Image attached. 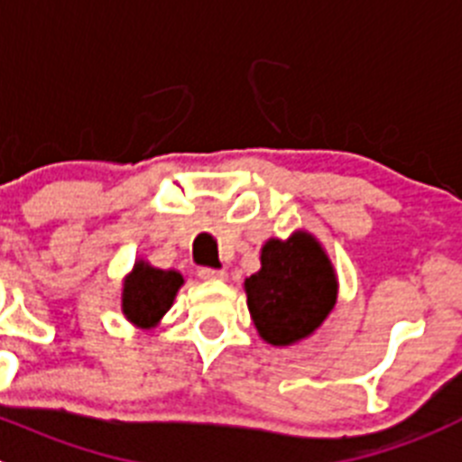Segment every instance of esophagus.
<instances>
[{"label":"esophagus","mask_w":462,"mask_h":462,"mask_svg":"<svg viewBox=\"0 0 462 462\" xmlns=\"http://www.w3.org/2000/svg\"><path fill=\"white\" fill-rule=\"evenodd\" d=\"M198 276H200L202 281H226L227 272H226V269H209V267H202L200 272H198Z\"/></svg>","instance_id":"obj_1"}]
</instances>
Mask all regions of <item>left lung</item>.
Wrapping results in <instances>:
<instances>
[{
    "label": "left lung",
    "instance_id": "obj_1",
    "mask_svg": "<svg viewBox=\"0 0 462 462\" xmlns=\"http://www.w3.org/2000/svg\"><path fill=\"white\" fill-rule=\"evenodd\" d=\"M248 310L262 340L288 347L322 327L338 299V276L310 232L269 239L260 251V272L244 281Z\"/></svg>",
    "mask_w": 462,
    "mask_h": 462
}]
</instances>
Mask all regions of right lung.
I'll list each match as a JSON object with an SVG mask.
<instances>
[{
  "mask_svg": "<svg viewBox=\"0 0 462 462\" xmlns=\"http://www.w3.org/2000/svg\"><path fill=\"white\" fill-rule=\"evenodd\" d=\"M184 285V276L174 269H156L138 260L124 278L122 313L138 329H153L172 306Z\"/></svg>",
  "mask_w": 462,
  "mask_h": 462,
  "instance_id": "1",
  "label": "right lung"
}]
</instances>
